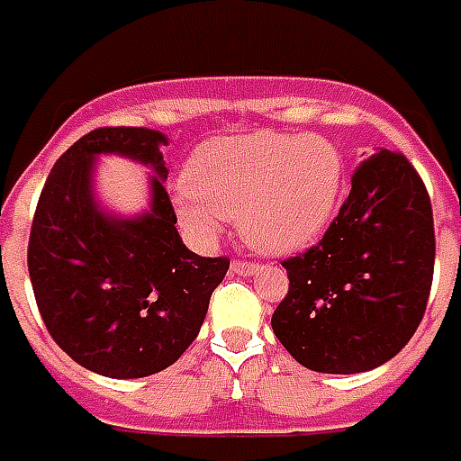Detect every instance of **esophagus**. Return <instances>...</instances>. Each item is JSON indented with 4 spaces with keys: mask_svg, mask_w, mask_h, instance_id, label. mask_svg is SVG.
Returning a JSON list of instances; mask_svg holds the SVG:
<instances>
[{
    "mask_svg": "<svg viewBox=\"0 0 461 461\" xmlns=\"http://www.w3.org/2000/svg\"><path fill=\"white\" fill-rule=\"evenodd\" d=\"M230 270H233V273H238V276H253V273H258V270H260V266H256V263H248V260H233Z\"/></svg>",
    "mask_w": 461,
    "mask_h": 461,
    "instance_id": "esophagus-1",
    "label": "esophagus"
}]
</instances>
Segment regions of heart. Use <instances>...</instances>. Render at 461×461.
<instances>
[{
  "label": "heart",
  "instance_id": "1",
  "mask_svg": "<svg viewBox=\"0 0 461 461\" xmlns=\"http://www.w3.org/2000/svg\"><path fill=\"white\" fill-rule=\"evenodd\" d=\"M176 198L181 223L201 238L218 218H236L248 246L270 256L310 246L335 215L342 188L340 151L320 136L258 131L201 146Z\"/></svg>",
  "mask_w": 461,
  "mask_h": 461
}]
</instances>
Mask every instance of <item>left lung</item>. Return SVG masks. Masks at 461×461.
<instances>
[{"mask_svg":"<svg viewBox=\"0 0 461 461\" xmlns=\"http://www.w3.org/2000/svg\"><path fill=\"white\" fill-rule=\"evenodd\" d=\"M288 295L273 332L315 372L352 375L393 360L422 322L434 273V221L420 173L400 151L372 153L325 236L283 260Z\"/></svg>","mask_w":461,"mask_h":461,"instance_id":"1","label":"left lung"}]
</instances>
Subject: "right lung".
<instances>
[{"instance_id":"right-lung-1","label":"right lung","mask_w":461,"mask_h":461,"mask_svg":"<svg viewBox=\"0 0 461 461\" xmlns=\"http://www.w3.org/2000/svg\"><path fill=\"white\" fill-rule=\"evenodd\" d=\"M143 126H104L59 156L29 233V277L39 312L61 350L104 377L131 380L166 370L198 338L230 260L201 258L176 230L158 146ZM99 152L151 165L152 211L104 214L90 194Z\"/></svg>"}]
</instances>
